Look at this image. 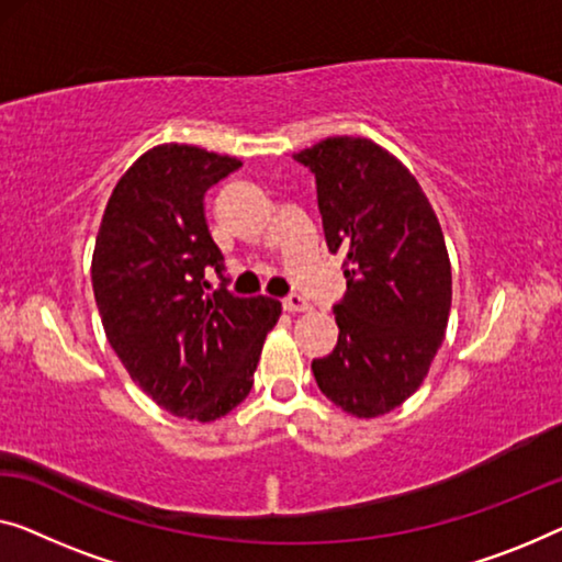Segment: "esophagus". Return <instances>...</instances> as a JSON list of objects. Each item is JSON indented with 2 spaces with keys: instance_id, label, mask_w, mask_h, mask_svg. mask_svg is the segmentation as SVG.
Wrapping results in <instances>:
<instances>
[{
  "instance_id": "34e87169",
  "label": "esophagus",
  "mask_w": 562,
  "mask_h": 562,
  "mask_svg": "<svg viewBox=\"0 0 562 562\" xmlns=\"http://www.w3.org/2000/svg\"><path fill=\"white\" fill-rule=\"evenodd\" d=\"M282 307L288 310V313H305V310H310V300L303 295H290L282 300Z\"/></svg>"
}]
</instances>
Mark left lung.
I'll list each match as a JSON object with an SVG mask.
<instances>
[{"label":"left lung","mask_w":562,"mask_h":562,"mask_svg":"<svg viewBox=\"0 0 562 562\" xmlns=\"http://www.w3.org/2000/svg\"><path fill=\"white\" fill-rule=\"evenodd\" d=\"M315 173L325 241L348 290L338 346L313 361L321 391L358 418L393 412L422 386L443 342L451 262L416 176L371 138L335 136L292 156Z\"/></svg>","instance_id":"obj_1"}]
</instances>
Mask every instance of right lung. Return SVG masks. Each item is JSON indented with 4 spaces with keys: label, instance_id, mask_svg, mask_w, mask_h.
I'll list each match as a JSON object with an SVG mask.
<instances>
[{
    "label": "right lung",
    "instance_id": "right-lung-1",
    "mask_svg": "<svg viewBox=\"0 0 562 562\" xmlns=\"http://www.w3.org/2000/svg\"><path fill=\"white\" fill-rule=\"evenodd\" d=\"M239 158L161 144L138 156L108 199L93 265L105 338L158 406L189 422H216L247 398L267 333L280 321L272 297L206 292L222 272L204 194Z\"/></svg>",
    "mask_w": 562,
    "mask_h": 562
}]
</instances>
